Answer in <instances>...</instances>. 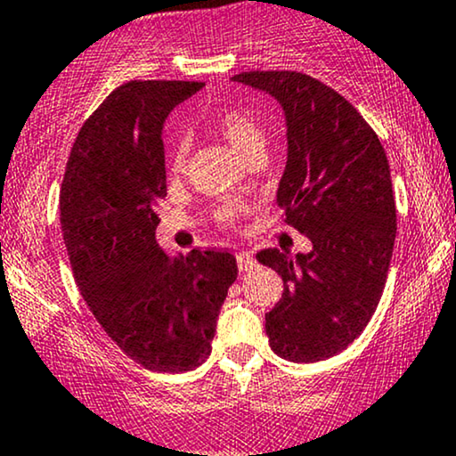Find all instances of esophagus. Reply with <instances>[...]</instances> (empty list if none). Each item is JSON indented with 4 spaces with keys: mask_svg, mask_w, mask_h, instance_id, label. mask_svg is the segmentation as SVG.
<instances>
[{
    "mask_svg": "<svg viewBox=\"0 0 456 456\" xmlns=\"http://www.w3.org/2000/svg\"><path fill=\"white\" fill-rule=\"evenodd\" d=\"M256 258L249 252H239L237 254V267L239 271H252L256 267Z\"/></svg>",
    "mask_w": 456,
    "mask_h": 456,
    "instance_id": "1",
    "label": "esophagus"
}]
</instances>
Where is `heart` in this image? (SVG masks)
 <instances>
[{
  "label": "heart",
  "mask_w": 456,
  "mask_h": 456,
  "mask_svg": "<svg viewBox=\"0 0 456 456\" xmlns=\"http://www.w3.org/2000/svg\"><path fill=\"white\" fill-rule=\"evenodd\" d=\"M207 126L213 133H217L222 140H226L230 146L237 152H241L243 157H254L258 152H263L265 148V129L263 122L258 120V116L254 111H249L248 107L239 105H224L213 110L211 114H207ZM187 152H189V140L185 135L178 137L174 142L170 157H167V167L172 174L185 172L187 166ZM215 217L224 226H232L239 217V207H234L232 202H224L215 208Z\"/></svg>",
  "instance_id": "b5f03b06"
}]
</instances>
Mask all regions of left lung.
<instances>
[{
    "instance_id": "1",
    "label": "left lung",
    "mask_w": 456,
    "mask_h": 456,
    "mask_svg": "<svg viewBox=\"0 0 456 456\" xmlns=\"http://www.w3.org/2000/svg\"><path fill=\"white\" fill-rule=\"evenodd\" d=\"M232 81L269 92L286 116L289 159L278 187L284 222L310 254H256L284 280L265 314L271 349L289 362L336 355L375 314L396 239L390 166L372 126L345 96L297 70H249Z\"/></svg>"
}]
</instances>
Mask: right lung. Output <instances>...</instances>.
<instances>
[{"mask_svg":"<svg viewBox=\"0 0 456 456\" xmlns=\"http://www.w3.org/2000/svg\"><path fill=\"white\" fill-rule=\"evenodd\" d=\"M200 81H126L79 129L60 191L75 282L105 334L155 372L211 355L219 310L237 280L226 249L170 258L155 241L167 196L163 122Z\"/></svg>","mask_w":456,"mask_h":456,"instance_id":"right-lung-1","label":"right lung"}]
</instances>
